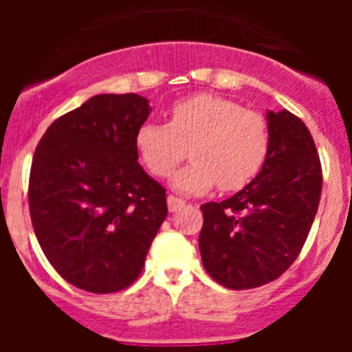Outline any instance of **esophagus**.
<instances>
[{"label": "esophagus", "mask_w": 352, "mask_h": 352, "mask_svg": "<svg viewBox=\"0 0 352 352\" xmlns=\"http://www.w3.org/2000/svg\"><path fill=\"white\" fill-rule=\"evenodd\" d=\"M167 206H169L170 213H176V211H179L183 206H185V201L174 197V195H169V197H167Z\"/></svg>", "instance_id": "34e87169"}]
</instances>
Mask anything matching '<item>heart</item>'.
Listing matches in <instances>:
<instances>
[{"label": "heart", "instance_id": "obj_1", "mask_svg": "<svg viewBox=\"0 0 352 352\" xmlns=\"http://www.w3.org/2000/svg\"><path fill=\"white\" fill-rule=\"evenodd\" d=\"M192 162L173 176L182 194H203L217 183L238 190L256 178L268 157L270 130L264 116L211 93L170 105L167 125L144 123L133 135L139 162L157 178H167L185 158Z\"/></svg>", "mask_w": 352, "mask_h": 352}]
</instances>
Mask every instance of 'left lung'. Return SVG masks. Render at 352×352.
<instances>
[{
  "instance_id": "8db88e82",
  "label": "left lung",
  "mask_w": 352,
  "mask_h": 352,
  "mask_svg": "<svg viewBox=\"0 0 352 352\" xmlns=\"http://www.w3.org/2000/svg\"><path fill=\"white\" fill-rule=\"evenodd\" d=\"M266 120L261 173L231 199L201 206L204 268L234 291L268 284L296 261L321 199V160L307 125L285 109L268 111Z\"/></svg>"
}]
</instances>
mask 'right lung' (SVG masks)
Instances as JSON below:
<instances>
[{"mask_svg": "<svg viewBox=\"0 0 352 352\" xmlns=\"http://www.w3.org/2000/svg\"><path fill=\"white\" fill-rule=\"evenodd\" d=\"M148 98L96 95L52 123L33 155L28 203L36 239L68 284L95 294L129 287L167 217L166 188L133 148Z\"/></svg>", "mask_w": 352, "mask_h": 352, "instance_id": "obj_1", "label": "right lung"}]
</instances>
